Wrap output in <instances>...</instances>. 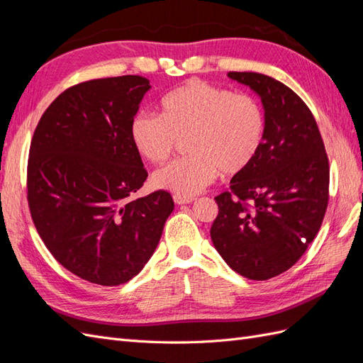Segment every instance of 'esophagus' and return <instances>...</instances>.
I'll use <instances>...</instances> for the list:
<instances>
[{"instance_id": "1", "label": "esophagus", "mask_w": 363, "mask_h": 363, "mask_svg": "<svg viewBox=\"0 0 363 363\" xmlns=\"http://www.w3.org/2000/svg\"><path fill=\"white\" fill-rule=\"evenodd\" d=\"M195 199L194 196H180V195H174V203L175 204H189L192 203Z\"/></svg>"}]
</instances>
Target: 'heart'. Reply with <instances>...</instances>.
Listing matches in <instances>:
<instances>
[{
	"label": "heart",
	"mask_w": 363,
	"mask_h": 363,
	"mask_svg": "<svg viewBox=\"0 0 363 363\" xmlns=\"http://www.w3.org/2000/svg\"><path fill=\"white\" fill-rule=\"evenodd\" d=\"M265 136V116L248 95L191 80L162 100V115L139 113L131 139L151 163L167 160L180 140L189 156L152 174V184L180 196H194L218 175L245 171Z\"/></svg>",
	"instance_id": "obj_1"
}]
</instances>
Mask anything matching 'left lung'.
Masks as SVG:
<instances>
[{"label":"left lung","mask_w":363,"mask_h":363,"mask_svg":"<svg viewBox=\"0 0 363 363\" xmlns=\"http://www.w3.org/2000/svg\"><path fill=\"white\" fill-rule=\"evenodd\" d=\"M265 108V136L250 167L215 196L211 228L227 265L250 280H268L295 265L315 239L328 203L330 168L309 107L286 84L257 72H228Z\"/></svg>","instance_id":"left-lung-1"}]
</instances>
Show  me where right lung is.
Listing matches in <instances>:
<instances>
[{"label": "right lung", "mask_w": 363, "mask_h": 363, "mask_svg": "<svg viewBox=\"0 0 363 363\" xmlns=\"http://www.w3.org/2000/svg\"><path fill=\"white\" fill-rule=\"evenodd\" d=\"M150 87L140 75L75 84L31 139L27 200L38 233L62 267L103 286L138 276L174 211L167 191L131 201L148 177L131 123Z\"/></svg>", "instance_id": "add662e5"}]
</instances>
